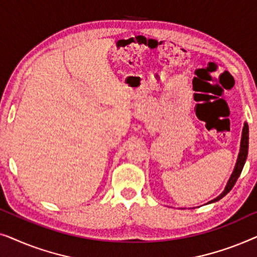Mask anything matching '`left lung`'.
<instances>
[{"label": "left lung", "instance_id": "left-lung-1", "mask_svg": "<svg viewBox=\"0 0 257 257\" xmlns=\"http://www.w3.org/2000/svg\"><path fill=\"white\" fill-rule=\"evenodd\" d=\"M248 144H249V128H248L247 122H244L243 130H242L240 153H238V157H237V160H236V165H235L233 173H231L229 180H228V182H227V186H226V188H224V191L221 193V194L217 196V198L212 200V201H209L208 203L219 201L220 199H222L224 195H227L228 193L231 191V188L234 187L235 182L237 181V178L240 177L241 172H242V170H243L245 159H247V156H248Z\"/></svg>", "mask_w": 257, "mask_h": 257}]
</instances>
